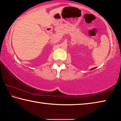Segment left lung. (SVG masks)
Instances as JSON below:
<instances>
[{
	"label": "left lung",
	"mask_w": 121,
	"mask_h": 121,
	"mask_svg": "<svg viewBox=\"0 0 121 121\" xmlns=\"http://www.w3.org/2000/svg\"><path fill=\"white\" fill-rule=\"evenodd\" d=\"M94 69V68H92V69Z\"/></svg>",
	"instance_id": "1"
}]
</instances>
